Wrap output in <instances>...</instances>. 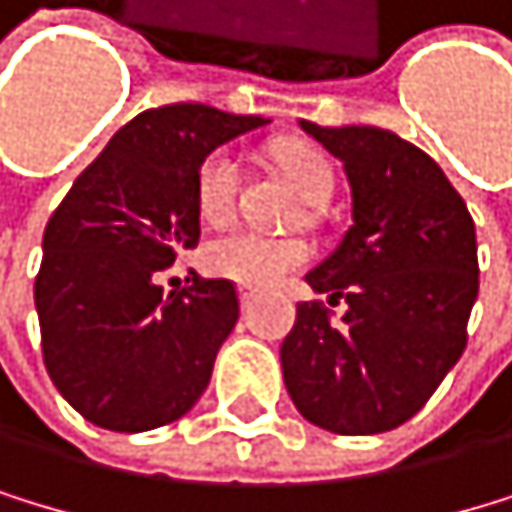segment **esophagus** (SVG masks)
I'll return each instance as SVG.
<instances>
[{"label":"esophagus","instance_id":"1","mask_svg":"<svg viewBox=\"0 0 512 512\" xmlns=\"http://www.w3.org/2000/svg\"><path fill=\"white\" fill-rule=\"evenodd\" d=\"M251 299H254V292H251V289H239V302H242V308H248Z\"/></svg>","mask_w":512,"mask_h":512}]
</instances>
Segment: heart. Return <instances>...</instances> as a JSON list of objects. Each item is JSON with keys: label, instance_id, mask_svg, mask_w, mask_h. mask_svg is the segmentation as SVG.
<instances>
[{"label": "heart", "instance_id": "1", "mask_svg": "<svg viewBox=\"0 0 512 512\" xmlns=\"http://www.w3.org/2000/svg\"><path fill=\"white\" fill-rule=\"evenodd\" d=\"M280 172L295 185L308 204H327L336 188V172L327 153L311 144H283L273 153ZM242 185V166L232 150H213L198 169L194 198L207 223H223L235 210ZM204 267L213 277L232 280L248 289H267L283 283L289 273L308 264L311 245L295 235H267L251 226H232L217 232L204 245Z\"/></svg>", "mask_w": 512, "mask_h": 512}]
</instances>
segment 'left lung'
Listing matches in <instances>:
<instances>
[{
	"mask_svg": "<svg viewBox=\"0 0 512 512\" xmlns=\"http://www.w3.org/2000/svg\"><path fill=\"white\" fill-rule=\"evenodd\" d=\"M305 135L343 163L352 226L308 273L324 302H299L283 340V381L311 425L393 431L422 409L466 349L478 299V245L466 201L425 150L371 125Z\"/></svg>",
	"mask_w": 512,
	"mask_h": 512,
	"instance_id": "1",
	"label": "left lung"
}]
</instances>
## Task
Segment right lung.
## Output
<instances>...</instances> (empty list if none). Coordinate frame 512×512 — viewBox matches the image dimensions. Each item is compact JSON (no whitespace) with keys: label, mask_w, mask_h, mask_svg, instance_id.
Returning <instances> with one entry per match:
<instances>
[{"label":"right lung","mask_w":512,"mask_h":512,"mask_svg":"<svg viewBox=\"0 0 512 512\" xmlns=\"http://www.w3.org/2000/svg\"><path fill=\"white\" fill-rule=\"evenodd\" d=\"M267 125L204 103L147 109L109 138L49 217L34 283L43 362L87 422L138 434L182 418L239 321L229 280L169 295L160 273L201 239L198 169Z\"/></svg>","instance_id":"1"}]
</instances>
